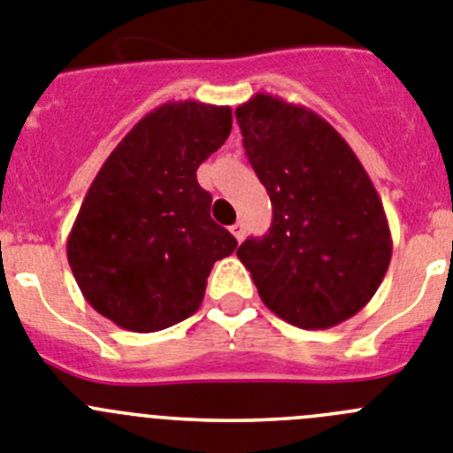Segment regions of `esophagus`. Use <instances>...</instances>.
<instances>
[{
    "mask_svg": "<svg viewBox=\"0 0 453 453\" xmlns=\"http://www.w3.org/2000/svg\"><path fill=\"white\" fill-rule=\"evenodd\" d=\"M231 234H234V238L238 240V242H242V240H245V224L235 222L234 226H231Z\"/></svg>",
    "mask_w": 453,
    "mask_h": 453,
    "instance_id": "34e87169",
    "label": "esophagus"
}]
</instances>
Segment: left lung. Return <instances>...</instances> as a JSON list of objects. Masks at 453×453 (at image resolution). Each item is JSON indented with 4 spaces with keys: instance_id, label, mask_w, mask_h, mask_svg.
I'll return each instance as SVG.
<instances>
[{
    "instance_id": "left-lung-1",
    "label": "left lung",
    "mask_w": 453,
    "mask_h": 453,
    "mask_svg": "<svg viewBox=\"0 0 453 453\" xmlns=\"http://www.w3.org/2000/svg\"><path fill=\"white\" fill-rule=\"evenodd\" d=\"M272 226L238 247L272 313L299 329L354 318L392 258L386 211L347 140L315 111L256 92L235 108Z\"/></svg>"
}]
</instances>
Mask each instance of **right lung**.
Instances as JSON below:
<instances>
[{
	"mask_svg": "<svg viewBox=\"0 0 453 453\" xmlns=\"http://www.w3.org/2000/svg\"><path fill=\"white\" fill-rule=\"evenodd\" d=\"M231 108L167 102L135 124L88 188L67 235L79 290L99 315L151 334L197 313L235 238L211 219L197 167L231 134Z\"/></svg>",
	"mask_w": 453,
	"mask_h": 453,
	"instance_id": "obj_1",
	"label": "right lung"
}]
</instances>
